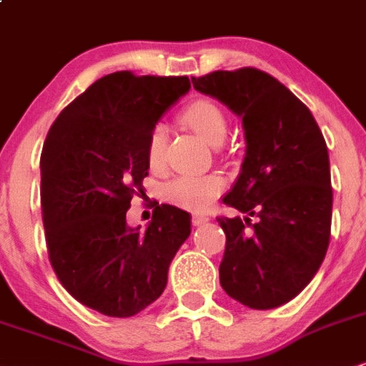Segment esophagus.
Instances as JSON below:
<instances>
[{
    "label": "esophagus",
    "instance_id": "1",
    "mask_svg": "<svg viewBox=\"0 0 366 366\" xmlns=\"http://www.w3.org/2000/svg\"><path fill=\"white\" fill-rule=\"evenodd\" d=\"M207 221H209V216H205V214H199V212H196V214H192V223L196 224H205Z\"/></svg>",
    "mask_w": 366,
    "mask_h": 366
}]
</instances>
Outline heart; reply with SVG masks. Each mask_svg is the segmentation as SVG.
I'll use <instances>...</instances> for the list:
<instances>
[{
    "label": "heart",
    "instance_id": "obj_1",
    "mask_svg": "<svg viewBox=\"0 0 366 366\" xmlns=\"http://www.w3.org/2000/svg\"><path fill=\"white\" fill-rule=\"evenodd\" d=\"M179 119L189 129L199 134L209 143H219L227 134V116L216 102L199 98L185 105L179 112ZM167 129L161 123L150 127L145 139V157L150 170L159 172L165 169ZM223 179L216 174H183L174 177L165 187L167 201L187 210H207L219 196Z\"/></svg>",
    "mask_w": 366,
    "mask_h": 366
}]
</instances>
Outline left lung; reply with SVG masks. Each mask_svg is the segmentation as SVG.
Here are the masks:
<instances>
[{"mask_svg":"<svg viewBox=\"0 0 366 366\" xmlns=\"http://www.w3.org/2000/svg\"><path fill=\"white\" fill-rule=\"evenodd\" d=\"M192 85L243 116L247 137L241 174L223 197L247 217H216L227 236L219 283L244 307L276 308L310 283L330 243L327 143L308 107L268 72L216 70Z\"/></svg>","mask_w":366,"mask_h":366,"instance_id":"left-lung-1","label":"left lung"}]
</instances>
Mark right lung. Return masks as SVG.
<instances>
[{"instance_id":"1","label":"right lung","mask_w":366,"mask_h":366,"mask_svg":"<svg viewBox=\"0 0 366 366\" xmlns=\"http://www.w3.org/2000/svg\"><path fill=\"white\" fill-rule=\"evenodd\" d=\"M190 89L187 76H103L65 107L41 150V216L49 261L66 292L110 317H130L161 296L190 216L157 205L147 230L127 210L145 194V139Z\"/></svg>"}]
</instances>
